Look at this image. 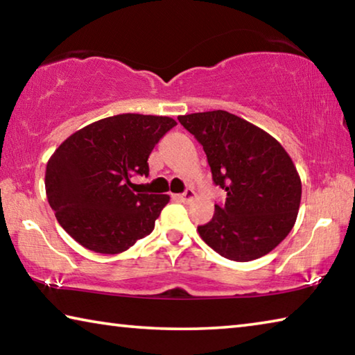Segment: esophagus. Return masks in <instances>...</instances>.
Returning <instances> with one entry per match:
<instances>
[{
	"mask_svg": "<svg viewBox=\"0 0 355 355\" xmlns=\"http://www.w3.org/2000/svg\"><path fill=\"white\" fill-rule=\"evenodd\" d=\"M196 197V192H194V189H186L183 194H180L178 196V199L182 200V202H191L192 199H194Z\"/></svg>",
	"mask_w": 355,
	"mask_h": 355,
	"instance_id": "esophagus-1",
	"label": "esophagus"
}]
</instances>
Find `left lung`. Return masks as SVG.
<instances>
[{
    "label": "left lung",
    "instance_id": "left-lung-1",
    "mask_svg": "<svg viewBox=\"0 0 355 355\" xmlns=\"http://www.w3.org/2000/svg\"><path fill=\"white\" fill-rule=\"evenodd\" d=\"M205 150L213 182L225 203L199 225L200 238L219 255L250 261L284 241L296 222L302 184L290 155L266 131L227 111L180 116Z\"/></svg>",
    "mask_w": 355,
    "mask_h": 355
}]
</instances>
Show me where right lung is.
I'll return each mask as SVG.
<instances>
[{
  "label": "right lung",
  "mask_w": 355,
  "mask_h": 355,
  "mask_svg": "<svg viewBox=\"0 0 355 355\" xmlns=\"http://www.w3.org/2000/svg\"><path fill=\"white\" fill-rule=\"evenodd\" d=\"M177 122L119 114L67 137L48 159L45 189L69 235L97 254H120L152 233L171 197L135 194L130 178L148 175V156Z\"/></svg>",
  "instance_id": "right-lung-1"
}]
</instances>
